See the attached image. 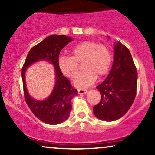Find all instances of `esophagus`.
<instances>
[{"instance_id": "esophagus-1", "label": "esophagus", "mask_w": 155, "mask_h": 155, "mask_svg": "<svg viewBox=\"0 0 155 155\" xmlns=\"http://www.w3.org/2000/svg\"><path fill=\"white\" fill-rule=\"evenodd\" d=\"M87 92V90H84V89H78V93L80 94V95H83V94H85Z\"/></svg>"}]
</instances>
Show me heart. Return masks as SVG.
I'll list each match as a JSON object with an SVG mask.
<instances>
[{
    "instance_id": "obj_1",
    "label": "heart",
    "mask_w": 155,
    "mask_h": 155,
    "mask_svg": "<svg viewBox=\"0 0 155 155\" xmlns=\"http://www.w3.org/2000/svg\"><path fill=\"white\" fill-rule=\"evenodd\" d=\"M84 71L74 80L76 87L84 89L92 85L98 77L108 74L111 66L112 54L106 45L85 41L73 48L71 57H60L58 67L64 76L74 79L79 73V65L83 63Z\"/></svg>"
}]
</instances>
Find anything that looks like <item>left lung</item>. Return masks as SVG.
<instances>
[{
  "label": "left lung",
  "mask_w": 155,
  "mask_h": 155,
  "mask_svg": "<svg viewBox=\"0 0 155 155\" xmlns=\"http://www.w3.org/2000/svg\"><path fill=\"white\" fill-rule=\"evenodd\" d=\"M138 72L129 49L117 42L114 45L112 68L106 79L97 87L101 98L93 107L100 120L111 122L124 116L136 95Z\"/></svg>",
  "instance_id": "8db88e82"
}]
</instances>
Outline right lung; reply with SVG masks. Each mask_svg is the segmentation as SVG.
I'll return each instance as SVG.
<instances>
[{"label": "right lung", "instance_id": "right-lung-1", "mask_svg": "<svg viewBox=\"0 0 155 155\" xmlns=\"http://www.w3.org/2000/svg\"><path fill=\"white\" fill-rule=\"evenodd\" d=\"M71 41L72 38L66 35H49L31 48L23 65L22 78L25 99L33 114L44 123L58 124L66 120L72 108L71 99L78 93L77 90L73 87L70 81L63 76L58 67L60 51ZM42 59L49 61L55 66L56 82L54 90L47 99L35 101L29 97L26 91L24 73L29 65Z\"/></svg>", "mask_w": 155, "mask_h": 155}]
</instances>
